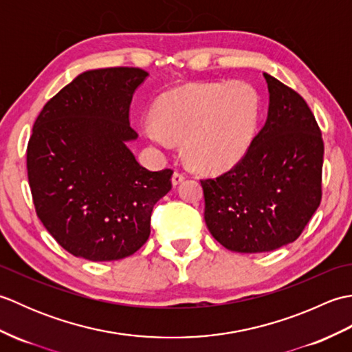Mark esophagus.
Here are the masks:
<instances>
[{
    "instance_id": "obj_1",
    "label": "esophagus",
    "mask_w": 352,
    "mask_h": 352,
    "mask_svg": "<svg viewBox=\"0 0 352 352\" xmlns=\"http://www.w3.org/2000/svg\"><path fill=\"white\" fill-rule=\"evenodd\" d=\"M183 180L184 174H182V172H174V175H172V186H178Z\"/></svg>"
}]
</instances>
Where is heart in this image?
Listing matches in <instances>:
<instances>
[{"instance_id": "obj_1", "label": "heart", "mask_w": 352, "mask_h": 352, "mask_svg": "<svg viewBox=\"0 0 352 352\" xmlns=\"http://www.w3.org/2000/svg\"><path fill=\"white\" fill-rule=\"evenodd\" d=\"M260 118V96L243 81L183 86L163 94L144 134L159 148L183 140V154L206 172L230 169L248 151Z\"/></svg>"}]
</instances>
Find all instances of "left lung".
<instances>
[{
    "label": "left lung",
    "mask_w": 352,
    "mask_h": 352,
    "mask_svg": "<svg viewBox=\"0 0 352 352\" xmlns=\"http://www.w3.org/2000/svg\"><path fill=\"white\" fill-rule=\"evenodd\" d=\"M267 118L243 159L201 180L212 236L234 252H269L296 241L320 204L324 142L307 102L269 74Z\"/></svg>",
    "instance_id": "8db88e82"
}]
</instances>
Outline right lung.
<instances>
[{
  "label": "right lung",
  "instance_id": "right-lung-1",
  "mask_svg": "<svg viewBox=\"0 0 352 352\" xmlns=\"http://www.w3.org/2000/svg\"><path fill=\"white\" fill-rule=\"evenodd\" d=\"M139 68L81 72L45 104L27 148L39 219L72 256L121 260L144 245L154 204L170 190V169L148 170L129 144Z\"/></svg>",
  "mask_w": 352,
  "mask_h": 352
}]
</instances>
